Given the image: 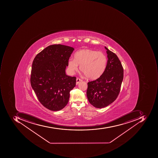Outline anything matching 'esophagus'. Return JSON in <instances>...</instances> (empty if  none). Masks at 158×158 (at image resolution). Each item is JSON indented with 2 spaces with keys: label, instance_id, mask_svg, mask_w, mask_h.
<instances>
[{
  "label": "esophagus",
  "instance_id": "esophagus-1",
  "mask_svg": "<svg viewBox=\"0 0 158 158\" xmlns=\"http://www.w3.org/2000/svg\"><path fill=\"white\" fill-rule=\"evenodd\" d=\"M82 81L81 79L79 78H77V82H76V85H77L80 81Z\"/></svg>",
  "mask_w": 158,
  "mask_h": 158
}]
</instances>
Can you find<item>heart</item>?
Listing matches in <instances>:
<instances>
[{
	"instance_id": "obj_1",
	"label": "heart",
	"mask_w": 158,
	"mask_h": 158,
	"mask_svg": "<svg viewBox=\"0 0 158 158\" xmlns=\"http://www.w3.org/2000/svg\"><path fill=\"white\" fill-rule=\"evenodd\" d=\"M107 64V58L101 52L93 50L82 49L74 54V59L71 58L68 66L71 73L77 71L78 65L80 70L87 78L95 80L101 77L105 71Z\"/></svg>"
}]
</instances>
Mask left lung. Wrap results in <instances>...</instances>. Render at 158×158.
<instances>
[{
    "instance_id": "1",
    "label": "left lung",
    "mask_w": 158,
    "mask_h": 158,
    "mask_svg": "<svg viewBox=\"0 0 158 158\" xmlns=\"http://www.w3.org/2000/svg\"><path fill=\"white\" fill-rule=\"evenodd\" d=\"M107 64L101 77L88 83L86 94L89 102L97 108L107 106L119 95L123 78V69L116 54L105 47Z\"/></svg>"
}]
</instances>
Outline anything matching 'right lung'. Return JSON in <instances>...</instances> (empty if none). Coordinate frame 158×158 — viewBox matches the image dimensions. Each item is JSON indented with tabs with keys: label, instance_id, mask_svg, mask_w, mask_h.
Masks as SVG:
<instances>
[{
	"label": "right lung",
	"instance_id": "right-lung-1",
	"mask_svg": "<svg viewBox=\"0 0 158 158\" xmlns=\"http://www.w3.org/2000/svg\"><path fill=\"white\" fill-rule=\"evenodd\" d=\"M72 47L53 44L43 50L34 59L30 83L44 106L58 111L67 105L70 92L75 87L76 77L66 75Z\"/></svg>",
	"mask_w": 158,
	"mask_h": 158
}]
</instances>
